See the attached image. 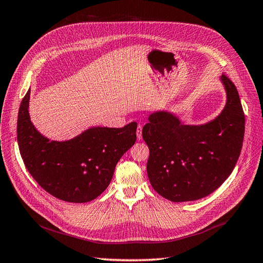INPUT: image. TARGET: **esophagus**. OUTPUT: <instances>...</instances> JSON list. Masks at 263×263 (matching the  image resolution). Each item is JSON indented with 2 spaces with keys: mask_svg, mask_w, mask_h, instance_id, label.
Instances as JSON below:
<instances>
[{
  "mask_svg": "<svg viewBox=\"0 0 263 263\" xmlns=\"http://www.w3.org/2000/svg\"><path fill=\"white\" fill-rule=\"evenodd\" d=\"M137 137L138 140H142V125H138V129H137Z\"/></svg>",
  "mask_w": 263,
  "mask_h": 263,
  "instance_id": "esophagus-1",
  "label": "esophagus"
}]
</instances>
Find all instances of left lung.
<instances>
[{
	"instance_id": "1",
	"label": "left lung",
	"mask_w": 263,
	"mask_h": 263,
	"mask_svg": "<svg viewBox=\"0 0 263 263\" xmlns=\"http://www.w3.org/2000/svg\"><path fill=\"white\" fill-rule=\"evenodd\" d=\"M220 82L226 104L211 121L185 124L173 112L159 110L148 116L142 130L149 149V183L171 201L208 196L236 166L243 142L245 115L236 86L224 74Z\"/></svg>"
}]
</instances>
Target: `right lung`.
I'll return each instance as SVG.
<instances>
[{"instance_id": "obj_1", "label": "right lung", "mask_w": 263, "mask_h": 263, "mask_svg": "<svg viewBox=\"0 0 263 263\" xmlns=\"http://www.w3.org/2000/svg\"><path fill=\"white\" fill-rule=\"evenodd\" d=\"M31 89L21 102L17 142L27 171L58 199L93 200L106 191L117 163L137 140V122L123 127L91 126L70 140L56 141L36 129L29 117Z\"/></svg>"}]
</instances>
